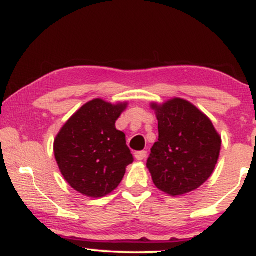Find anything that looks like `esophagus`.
Wrapping results in <instances>:
<instances>
[{
  "label": "esophagus",
  "mask_w": 256,
  "mask_h": 256,
  "mask_svg": "<svg viewBox=\"0 0 256 256\" xmlns=\"http://www.w3.org/2000/svg\"><path fill=\"white\" fill-rule=\"evenodd\" d=\"M134 158H136V160H138V161L144 160V158H146V150L136 152H134Z\"/></svg>",
  "instance_id": "esophagus-1"
}]
</instances>
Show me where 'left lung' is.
I'll list each match as a JSON object with an SVG mask.
<instances>
[{"instance_id": "1", "label": "left lung", "mask_w": 256, "mask_h": 256, "mask_svg": "<svg viewBox=\"0 0 256 256\" xmlns=\"http://www.w3.org/2000/svg\"><path fill=\"white\" fill-rule=\"evenodd\" d=\"M158 140L146 161L155 186L170 196L194 192L212 176L222 137L210 119L189 101L174 98L152 102Z\"/></svg>"}]
</instances>
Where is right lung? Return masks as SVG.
<instances>
[{
	"mask_svg": "<svg viewBox=\"0 0 256 256\" xmlns=\"http://www.w3.org/2000/svg\"><path fill=\"white\" fill-rule=\"evenodd\" d=\"M128 102L112 104L95 98L82 106L54 140L61 174L76 192L98 198L116 190L134 161L125 134L116 122Z\"/></svg>",
	"mask_w": 256,
	"mask_h": 256,
	"instance_id": "obj_1",
	"label": "right lung"
}]
</instances>
